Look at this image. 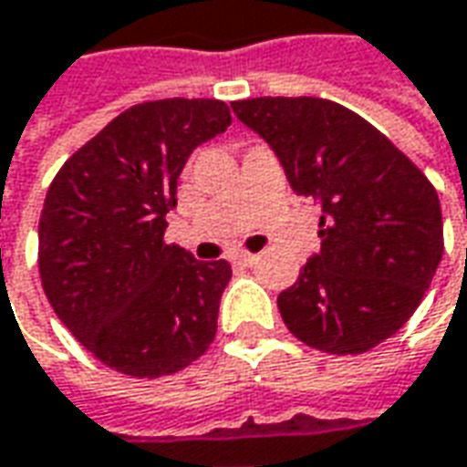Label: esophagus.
<instances>
[{
    "mask_svg": "<svg viewBox=\"0 0 467 467\" xmlns=\"http://www.w3.org/2000/svg\"><path fill=\"white\" fill-rule=\"evenodd\" d=\"M233 260L237 265H255L258 263V255L255 253H245V250H240V253H234Z\"/></svg>",
    "mask_w": 467,
    "mask_h": 467,
    "instance_id": "1",
    "label": "esophagus"
}]
</instances>
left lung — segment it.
<instances>
[{
  "mask_svg": "<svg viewBox=\"0 0 467 467\" xmlns=\"http://www.w3.org/2000/svg\"><path fill=\"white\" fill-rule=\"evenodd\" d=\"M274 148L291 189L319 207L322 250L278 294L288 332L329 355L389 340L417 312L442 260V212L430 179L383 132L337 101H233Z\"/></svg>",
  "mask_w": 467,
  "mask_h": 467,
  "instance_id": "obj_1",
  "label": "left lung"
}]
</instances>
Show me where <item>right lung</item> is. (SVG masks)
<instances>
[{
    "mask_svg": "<svg viewBox=\"0 0 467 467\" xmlns=\"http://www.w3.org/2000/svg\"><path fill=\"white\" fill-rule=\"evenodd\" d=\"M230 122L220 99L142 101L81 145L47 189L43 291L76 340L125 376L179 373L214 342L233 268L163 234L189 155Z\"/></svg>",
    "mask_w": 467,
    "mask_h": 467,
    "instance_id": "1",
    "label": "right lung"
}]
</instances>
